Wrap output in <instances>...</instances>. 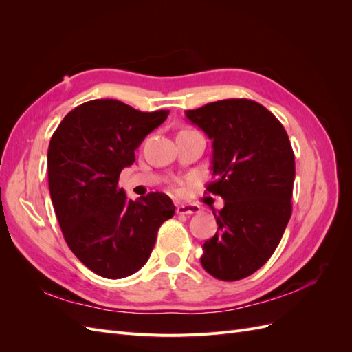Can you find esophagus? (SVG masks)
I'll return each instance as SVG.
<instances>
[{"label":"esophagus","instance_id":"obj_1","mask_svg":"<svg viewBox=\"0 0 352 352\" xmlns=\"http://www.w3.org/2000/svg\"><path fill=\"white\" fill-rule=\"evenodd\" d=\"M176 212L177 214H195V212H199V207L195 204H179Z\"/></svg>","mask_w":352,"mask_h":352}]
</instances>
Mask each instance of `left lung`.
<instances>
[{
  "label": "left lung",
  "mask_w": 352,
  "mask_h": 352,
  "mask_svg": "<svg viewBox=\"0 0 352 352\" xmlns=\"http://www.w3.org/2000/svg\"><path fill=\"white\" fill-rule=\"evenodd\" d=\"M186 117L212 141L207 190L225 199L201 264L216 279L247 278L267 263L292 212L295 155L282 123L261 104L221 100Z\"/></svg>",
  "instance_id": "8db88e82"
}]
</instances>
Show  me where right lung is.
I'll return each instance as SVG.
<instances>
[{"instance_id": "1", "label": "right lung", "mask_w": 352, "mask_h": 352, "mask_svg": "<svg viewBox=\"0 0 352 352\" xmlns=\"http://www.w3.org/2000/svg\"><path fill=\"white\" fill-rule=\"evenodd\" d=\"M168 110L142 113L117 100H92L73 109L48 146L52 206L69 248L89 270L127 278L148 261L160 226L175 214L162 192L129 199L119 176L135 150Z\"/></svg>"}]
</instances>
